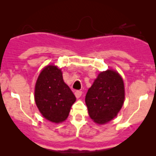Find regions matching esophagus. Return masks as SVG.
<instances>
[{"instance_id": "esophagus-1", "label": "esophagus", "mask_w": 156, "mask_h": 156, "mask_svg": "<svg viewBox=\"0 0 156 156\" xmlns=\"http://www.w3.org/2000/svg\"><path fill=\"white\" fill-rule=\"evenodd\" d=\"M81 95H82V91L77 90L75 92V96L76 98H80L81 97Z\"/></svg>"}]
</instances>
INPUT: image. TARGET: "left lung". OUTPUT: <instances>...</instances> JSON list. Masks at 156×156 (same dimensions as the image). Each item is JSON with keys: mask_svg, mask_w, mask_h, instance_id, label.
I'll use <instances>...</instances> for the list:
<instances>
[{"mask_svg": "<svg viewBox=\"0 0 156 156\" xmlns=\"http://www.w3.org/2000/svg\"><path fill=\"white\" fill-rule=\"evenodd\" d=\"M125 98V84L119 73L114 69L101 72L86 95L90 118L98 125H105L116 118Z\"/></svg>", "mask_w": 156, "mask_h": 156, "instance_id": "1", "label": "left lung"}]
</instances>
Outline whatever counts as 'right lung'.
Here are the masks:
<instances>
[{"label":"right lung","mask_w":156,"mask_h":156,"mask_svg":"<svg viewBox=\"0 0 156 156\" xmlns=\"http://www.w3.org/2000/svg\"><path fill=\"white\" fill-rule=\"evenodd\" d=\"M34 97L41 114L55 124L67 119L76 101L73 93L64 82L62 69L54 64L42 69L35 83Z\"/></svg>","instance_id":"add662e5"}]
</instances>
